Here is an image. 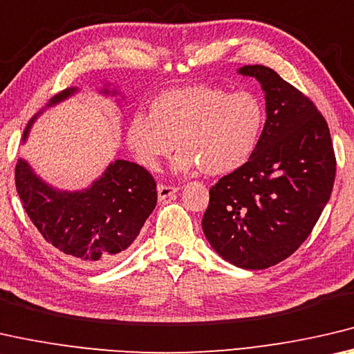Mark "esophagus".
I'll use <instances>...</instances> for the list:
<instances>
[{
    "label": "esophagus",
    "instance_id": "34e87169",
    "mask_svg": "<svg viewBox=\"0 0 354 354\" xmlns=\"http://www.w3.org/2000/svg\"><path fill=\"white\" fill-rule=\"evenodd\" d=\"M156 191H158V198L160 201H163L166 198H171L172 194H176L178 188L177 187H169V185H158V188H156Z\"/></svg>",
    "mask_w": 354,
    "mask_h": 354
}]
</instances>
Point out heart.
Listing matches in <instances>:
<instances>
[{"label":"heart","instance_id":"1","mask_svg":"<svg viewBox=\"0 0 354 354\" xmlns=\"http://www.w3.org/2000/svg\"><path fill=\"white\" fill-rule=\"evenodd\" d=\"M263 122V103L254 92L191 86L156 97L149 115H133L127 142L149 169L178 146L176 171L201 167L208 176H225L251 158Z\"/></svg>","mask_w":354,"mask_h":354}]
</instances>
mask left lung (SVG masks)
<instances>
[{"mask_svg": "<svg viewBox=\"0 0 354 354\" xmlns=\"http://www.w3.org/2000/svg\"><path fill=\"white\" fill-rule=\"evenodd\" d=\"M265 94L266 120L245 165L210 188L202 230L229 263L263 270L290 257L331 196L335 155L326 120L273 68L245 66Z\"/></svg>", "mask_w": 354, "mask_h": 354, "instance_id": "left-lung-1", "label": "left lung"}]
</instances>
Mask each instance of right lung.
<instances>
[{
  "mask_svg": "<svg viewBox=\"0 0 354 354\" xmlns=\"http://www.w3.org/2000/svg\"><path fill=\"white\" fill-rule=\"evenodd\" d=\"M100 91L118 95L115 89ZM78 88H67L28 122L23 133L26 141L32 124L46 108L67 100ZM17 193L28 216L68 262L83 268H102L124 256L156 205V183L142 166L115 160L88 188L57 189L42 180L26 160L15 166Z\"/></svg>",
  "mask_w": 354,
  "mask_h": 354,
  "instance_id": "right-lung-1",
  "label": "right lung"
}]
</instances>
